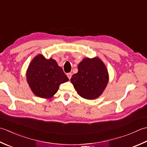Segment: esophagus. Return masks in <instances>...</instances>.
Returning a JSON list of instances; mask_svg holds the SVG:
<instances>
[{
	"label": "esophagus",
	"mask_w": 147,
	"mask_h": 147,
	"mask_svg": "<svg viewBox=\"0 0 147 147\" xmlns=\"http://www.w3.org/2000/svg\"><path fill=\"white\" fill-rule=\"evenodd\" d=\"M71 76H72V74H71V73H68L67 74V77H68V79H71Z\"/></svg>",
	"instance_id": "obj_1"
}]
</instances>
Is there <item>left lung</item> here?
<instances>
[{
  "instance_id": "1",
  "label": "left lung",
  "mask_w": 147,
  "mask_h": 147,
  "mask_svg": "<svg viewBox=\"0 0 147 147\" xmlns=\"http://www.w3.org/2000/svg\"><path fill=\"white\" fill-rule=\"evenodd\" d=\"M109 76L104 63L98 57L84 58L78 65V72L71 78L77 92L87 100L100 97L108 84Z\"/></svg>"
}]
</instances>
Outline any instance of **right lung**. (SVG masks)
<instances>
[{
    "label": "right lung",
    "mask_w": 147,
    "mask_h": 147,
    "mask_svg": "<svg viewBox=\"0 0 147 147\" xmlns=\"http://www.w3.org/2000/svg\"><path fill=\"white\" fill-rule=\"evenodd\" d=\"M26 80L35 96L49 99L55 95L61 83L68 78L53 58L46 59L38 55L30 63L26 70Z\"/></svg>",
    "instance_id": "obj_1"
}]
</instances>
